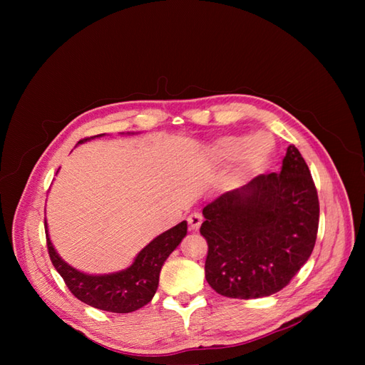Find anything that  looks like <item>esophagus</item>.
Listing matches in <instances>:
<instances>
[{"label":"esophagus","mask_w":365,"mask_h":365,"mask_svg":"<svg viewBox=\"0 0 365 365\" xmlns=\"http://www.w3.org/2000/svg\"><path fill=\"white\" fill-rule=\"evenodd\" d=\"M187 222H189V227L190 230H200L201 224H202V215L197 213V212H193L189 215V217H187Z\"/></svg>","instance_id":"esophagus-1"}]
</instances>
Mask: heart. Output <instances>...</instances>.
<instances>
[{
  "label": "heart",
  "instance_id": "b5f03b06",
  "mask_svg": "<svg viewBox=\"0 0 365 365\" xmlns=\"http://www.w3.org/2000/svg\"><path fill=\"white\" fill-rule=\"evenodd\" d=\"M274 141L267 134L252 137L231 135L219 140L215 145V155L224 163L239 160V170L244 175L259 172L269 160Z\"/></svg>",
  "mask_w": 365,
  "mask_h": 365
}]
</instances>
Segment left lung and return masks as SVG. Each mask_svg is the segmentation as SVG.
<instances>
[{"mask_svg": "<svg viewBox=\"0 0 365 365\" xmlns=\"http://www.w3.org/2000/svg\"><path fill=\"white\" fill-rule=\"evenodd\" d=\"M205 279L230 298L282 291L315 247L319 202L304 158L291 145L280 173H262L202 210Z\"/></svg>", "mask_w": 365, "mask_h": 365, "instance_id": "obj_1", "label": "left lung"}]
</instances>
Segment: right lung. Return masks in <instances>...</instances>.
Instances as JSON below:
<instances>
[{
  "instance_id": "right-lung-1",
  "label": "right lung",
  "mask_w": 365,
  "mask_h": 365,
  "mask_svg": "<svg viewBox=\"0 0 365 365\" xmlns=\"http://www.w3.org/2000/svg\"><path fill=\"white\" fill-rule=\"evenodd\" d=\"M86 140L88 138H83L79 143ZM185 235L187 222L182 220L181 224L160 235L146 248H143L135 262L128 269L106 275H88L76 271L58 256L48 235H46V237L53 267L61 274L67 288L77 300L101 309V311L128 314L137 311L152 300L158 288L163 263L180 245Z\"/></svg>"
}]
</instances>
